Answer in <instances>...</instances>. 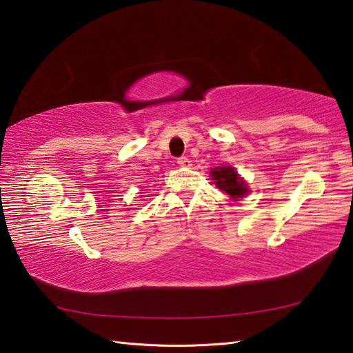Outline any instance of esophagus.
I'll list each match as a JSON object with an SVG mask.
<instances>
[{
  "mask_svg": "<svg viewBox=\"0 0 353 353\" xmlns=\"http://www.w3.org/2000/svg\"><path fill=\"white\" fill-rule=\"evenodd\" d=\"M177 165H179V166H183V168H190V166H191V160H190L188 157L182 156V157L177 159Z\"/></svg>",
  "mask_w": 353,
  "mask_h": 353,
  "instance_id": "obj_1",
  "label": "esophagus"
}]
</instances>
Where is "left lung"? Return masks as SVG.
Wrapping results in <instances>:
<instances>
[{
    "mask_svg": "<svg viewBox=\"0 0 353 353\" xmlns=\"http://www.w3.org/2000/svg\"><path fill=\"white\" fill-rule=\"evenodd\" d=\"M211 176L214 179V183L222 191H225L227 194L232 196L233 199L242 197L247 193V188L243 182H239L238 174L232 168V166H221V168H214L211 171Z\"/></svg>",
    "mask_w": 353,
    "mask_h": 353,
    "instance_id": "left-lung-1",
    "label": "left lung"
}]
</instances>
